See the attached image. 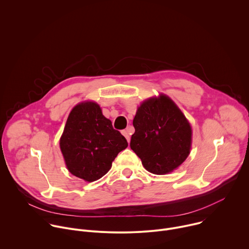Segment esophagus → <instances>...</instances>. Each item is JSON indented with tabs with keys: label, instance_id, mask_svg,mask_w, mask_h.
Segmentation results:
<instances>
[{
	"label": "esophagus",
	"instance_id": "34e87169",
	"mask_svg": "<svg viewBox=\"0 0 249 249\" xmlns=\"http://www.w3.org/2000/svg\"><path fill=\"white\" fill-rule=\"evenodd\" d=\"M122 134L126 138V140H127V142L129 143V141H130V136H129V133H128V131H127V129L125 130H122Z\"/></svg>",
	"mask_w": 249,
	"mask_h": 249
}]
</instances>
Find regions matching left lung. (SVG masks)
<instances>
[{"label":"left lung","mask_w":249,"mask_h":249,"mask_svg":"<svg viewBox=\"0 0 249 249\" xmlns=\"http://www.w3.org/2000/svg\"><path fill=\"white\" fill-rule=\"evenodd\" d=\"M133 126L135 132L131 135L130 148L149 172L159 175L172 172L188 158L192 145L191 125L165 94L142 102Z\"/></svg>","instance_id":"obj_1"}]
</instances>
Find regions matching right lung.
I'll use <instances>...</instances> for the list:
<instances>
[{
    "instance_id": "right-lung-1",
    "label": "right lung",
    "mask_w": 249,
    "mask_h": 249,
    "mask_svg": "<svg viewBox=\"0 0 249 249\" xmlns=\"http://www.w3.org/2000/svg\"><path fill=\"white\" fill-rule=\"evenodd\" d=\"M59 144L68 170L88 182L104 176L128 145L93 101L79 103L72 109Z\"/></svg>"
}]
</instances>
